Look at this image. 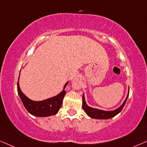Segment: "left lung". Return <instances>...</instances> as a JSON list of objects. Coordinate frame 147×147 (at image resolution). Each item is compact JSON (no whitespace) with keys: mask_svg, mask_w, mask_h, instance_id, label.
Instances as JSON below:
<instances>
[{"mask_svg":"<svg viewBox=\"0 0 147 147\" xmlns=\"http://www.w3.org/2000/svg\"><path fill=\"white\" fill-rule=\"evenodd\" d=\"M128 96H129V90H128L127 95L125 99L123 101L121 106H119V108H117L116 110H111V111H106V110H99L97 109V108H92V107L88 106L86 104V101H85L84 98V94H83L82 95V108L84 110V112H86V115L90 118H93V119H109L111 118L115 117L116 115H117L122 110L125 104L127 99L128 98Z\"/></svg>","mask_w":147,"mask_h":147,"instance_id":"1","label":"left lung"}]
</instances>
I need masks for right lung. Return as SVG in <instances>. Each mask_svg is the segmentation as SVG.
Returning <instances> with one entry per match:
<instances>
[{"instance_id": "obj_1", "label": "right lung", "mask_w": 147, "mask_h": 147, "mask_svg": "<svg viewBox=\"0 0 147 147\" xmlns=\"http://www.w3.org/2000/svg\"><path fill=\"white\" fill-rule=\"evenodd\" d=\"M19 78H18L17 84L18 95L22 101L24 106L30 115L38 117H47L55 115L56 114L58 113L61 105H62L65 93H66L65 87L67 85L69 81L65 83L63 86V90L60 92L58 95L42 101H33L26 97L22 93L20 87Z\"/></svg>"}]
</instances>
